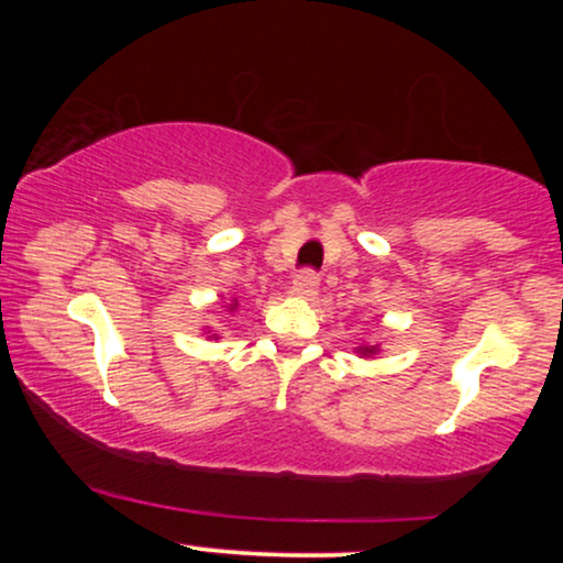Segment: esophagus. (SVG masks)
<instances>
[{"mask_svg":"<svg viewBox=\"0 0 563 563\" xmlns=\"http://www.w3.org/2000/svg\"><path fill=\"white\" fill-rule=\"evenodd\" d=\"M320 277L314 269H301L299 275L294 277V286H290V294L299 296V299H314L318 296Z\"/></svg>","mask_w":563,"mask_h":563,"instance_id":"34e87169","label":"esophagus"}]
</instances>
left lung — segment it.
<instances>
[{"instance_id":"left-lung-1","label":"left lung","mask_w":563,"mask_h":563,"mask_svg":"<svg viewBox=\"0 0 563 563\" xmlns=\"http://www.w3.org/2000/svg\"><path fill=\"white\" fill-rule=\"evenodd\" d=\"M360 352H363L365 357H371V354H376V346H363V349H360Z\"/></svg>"}]
</instances>
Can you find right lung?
Here are the masks:
<instances>
[{
  "mask_svg": "<svg viewBox=\"0 0 563 563\" xmlns=\"http://www.w3.org/2000/svg\"><path fill=\"white\" fill-rule=\"evenodd\" d=\"M235 303H238V301H235ZM235 303H230V309H232V307H235Z\"/></svg>",
  "mask_w": 563,
  "mask_h": 563,
  "instance_id": "right-lung-1",
  "label": "right lung"
}]
</instances>
